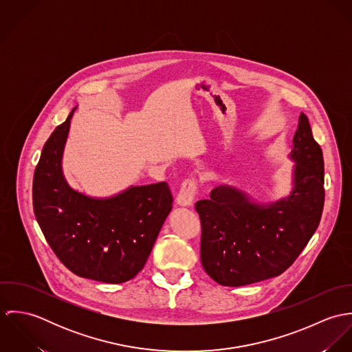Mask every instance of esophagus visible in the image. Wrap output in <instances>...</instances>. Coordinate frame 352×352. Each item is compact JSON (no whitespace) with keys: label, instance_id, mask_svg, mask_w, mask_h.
<instances>
[{"label":"esophagus","instance_id":"34e87169","mask_svg":"<svg viewBox=\"0 0 352 352\" xmlns=\"http://www.w3.org/2000/svg\"><path fill=\"white\" fill-rule=\"evenodd\" d=\"M197 192V180L195 179H187L182 183L180 191L176 197V203L179 206H191L194 201V197Z\"/></svg>","mask_w":352,"mask_h":352}]
</instances>
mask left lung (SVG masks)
<instances>
[{"instance_id": "left-lung-1", "label": "left lung", "mask_w": 352, "mask_h": 352, "mask_svg": "<svg viewBox=\"0 0 352 352\" xmlns=\"http://www.w3.org/2000/svg\"><path fill=\"white\" fill-rule=\"evenodd\" d=\"M290 158L296 162L289 197L260 204L232 187H215L197 201L201 265L217 283L239 287L285 272L300 256L324 207V158L309 120L300 115Z\"/></svg>"}]
</instances>
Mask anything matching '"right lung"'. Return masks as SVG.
I'll return each instance as SVG.
<instances>
[{
    "mask_svg": "<svg viewBox=\"0 0 352 352\" xmlns=\"http://www.w3.org/2000/svg\"><path fill=\"white\" fill-rule=\"evenodd\" d=\"M74 111L43 146L34 175V212L51 250L72 272L123 283L144 268L173 198L165 182L109 198L73 190L62 172V154Z\"/></svg>",
    "mask_w": 352,
    "mask_h": 352,
    "instance_id": "add662e5",
    "label": "right lung"
}]
</instances>
